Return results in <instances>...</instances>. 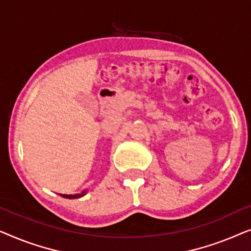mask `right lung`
<instances>
[{"label": "right lung", "mask_w": 251, "mask_h": 251, "mask_svg": "<svg viewBox=\"0 0 251 251\" xmlns=\"http://www.w3.org/2000/svg\"><path fill=\"white\" fill-rule=\"evenodd\" d=\"M84 193L85 192H82L81 194H74V195H67V194H61V197H64V198H67V199H77V198H80V197H82V195H84Z\"/></svg>", "instance_id": "add662e5"}]
</instances>
